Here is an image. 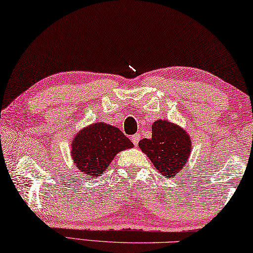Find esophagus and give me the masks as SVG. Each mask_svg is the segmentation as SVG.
Returning <instances> with one entry per match:
<instances>
[{
	"instance_id": "34e87169",
	"label": "esophagus",
	"mask_w": 253,
	"mask_h": 253,
	"mask_svg": "<svg viewBox=\"0 0 253 253\" xmlns=\"http://www.w3.org/2000/svg\"><path fill=\"white\" fill-rule=\"evenodd\" d=\"M131 141H132V143L134 144V146H138L139 141H140V134L139 133H135L134 135H132L131 136Z\"/></svg>"
}]
</instances>
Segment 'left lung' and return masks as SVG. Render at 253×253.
Instances as JSON below:
<instances>
[{"mask_svg":"<svg viewBox=\"0 0 253 253\" xmlns=\"http://www.w3.org/2000/svg\"><path fill=\"white\" fill-rule=\"evenodd\" d=\"M139 147L159 173L172 178L185 167L192 141L187 132L177 124L158 120L152 124L151 139L140 140Z\"/></svg>","mask_w":253,"mask_h":253,"instance_id":"obj_1","label":"left lung"}]
</instances>
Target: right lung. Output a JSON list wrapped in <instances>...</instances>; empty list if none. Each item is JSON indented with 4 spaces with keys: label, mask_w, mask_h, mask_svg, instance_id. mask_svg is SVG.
Wrapping results in <instances>:
<instances>
[{
    "label": "right lung",
    "mask_w": 253,
    "mask_h": 253,
    "mask_svg": "<svg viewBox=\"0 0 253 253\" xmlns=\"http://www.w3.org/2000/svg\"><path fill=\"white\" fill-rule=\"evenodd\" d=\"M133 147L118 127L97 122L78 132L72 142V158L78 170L88 177L102 176L111 161L126 149Z\"/></svg>",
    "instance_id": "1"
}]
</instances>
